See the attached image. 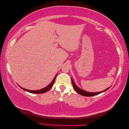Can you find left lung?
Wrapping results in <instances>:
<instances>
[{"instance_id":"left-lung-1","label":"left lung","mask_w":129,"mask_h":129,"mask_svg":"<svg viewBox=\"0 0 129 129\" xmlns=\"http://www.w3.org/2000/svg\"><path fill=\"white\" fill-rule=\"evenodd\" d=\"M72 84H73V87L74 88V89L76 91H77L79 94H80V95H82V96H95V95H98L99 94H100V93L104 92V91H106L107 90H108L110 87H108L107 89H105V90L102 91H99V92H89V91H85L84 90H83L80 88H79L78 86H76V84L75 83L73 79L72 78Z\"/></svg>"}]
</instances>
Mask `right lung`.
<instances>
[{"mask_svg":"<svg viewBox=\"0 0 129 129\" xmlns=\"http://www.w3.org/2000/svg\"><path fill=\"white\" fill-rule=\"evenodd\" d=\"M57 74H56L55 76H54V79H53V80L52 81V82L50 83V84H49L48 86H47L46 87H45V88H43V89H40V90H27V89H24V88H23L22 87H20L22 88V89L24 91H28V92L29 93H35V94H40V93H46L47 92V91H49V90H50L51 88L52 87L54 83V82H55V80H56V76H57Z\"/></svg>","mask_w":129,"mask_h":129,"instance_id":"1","label":"right lung"}]
</instances>
